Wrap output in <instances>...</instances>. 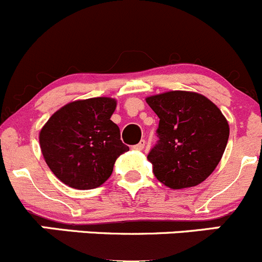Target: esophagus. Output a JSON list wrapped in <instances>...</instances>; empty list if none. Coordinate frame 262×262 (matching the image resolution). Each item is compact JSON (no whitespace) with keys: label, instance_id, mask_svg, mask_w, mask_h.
Returning a JSON list of instances; mask_svg holds the SVG:
<instances>
[{"label":"esophagus","instance_id":"esophagus-1","mask_svg":"<svg viewBox=\"0 0 262 262\" xmlns=\"http://www.w3.org/2000/svg\"><path fill=\"white\" fill-rule=\"evenodd\" d=\"M144 146H146V141H144V139H142V141L139 142V143L134 144L133 148L137 149V151H142V149L144 148Z\"/></svg>","mask_w":262,"mask_h":262}]
</instances>
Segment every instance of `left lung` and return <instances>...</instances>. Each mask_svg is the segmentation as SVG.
Instances as JSON below:
<instances>
[{
    "label": "left lung",
    "mask_w": 262,
    "mask_h": 262,
    "mask_svg": "<svg viewBox=\"0 0 262 262\" xmlns=\"http://www.w3.org/2000/svg\"><path fill=\"white\" fill-rule=\"evenodd\" d=\"M159 116V141L147 159L154 174L172 189L194 187L215 170L227 147V119L205 96L171 91L147 98Z\"/></svg>",
    "instance_id": "8db88e82"
}]
</instances>
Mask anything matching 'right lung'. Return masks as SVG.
<instances>
[{
	"instance_id": "right-lung-1",
	"label": "right lung",
	"mask_w": 262,
	"mask_h": 262,
	"mask_svg": "<svg viewBox=\"0 0 262 262\" xmlns=\"http://www.w3.org/2000/svg\"><path fill=\"white\" fill-rule=\"evenodd\" d=\"M116 101L108 97L70 102L56 111L39 133L43 157L51 171L75 189L100 187L129 147L110 120Z\"/></svg>"
}]
</instances>
